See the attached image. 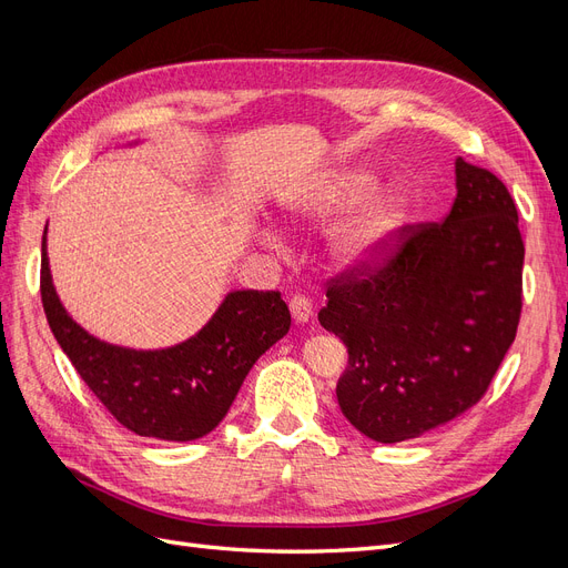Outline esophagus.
<instances>
[{"instance_id": "esophagus-1", "label": "esophagus", "mask_w": 568, "mask_h": 568, "mask_svg": "<svg viewBox=\"0 0 568 568\" xmlns=\"http://www.w3.org/2000/svg\"><path fill=\"white\" fill-rule=\"evenodd\" d=\"M290 314L295 318V323H308V318L314 316V304L302 295H295L290 300Z\"/></svg>"}]
</instances>
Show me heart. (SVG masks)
Returning <instances> with one entry per match:
<instances>
[{"label":"heart","mask_w":568,"mask_h":568,"mask_svg":"<svg viewBox=\"0 0 568 568\" xmlns=\"http://www.w3.org/2000/svg\"><path fill=\"white\" fill-rule=\"evenodd\" d=\"M346 209L325 231L323 252L333 268L368 271L382 264L404 237L413 219V197L398 184L377 186L363 168H335L281 197V212L295 224H323Z\"/></svg>","instance_id":"obj_1"}]
</instances>
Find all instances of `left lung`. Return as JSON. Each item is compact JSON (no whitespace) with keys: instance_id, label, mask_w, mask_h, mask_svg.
I'll use <instances>...</instances> for the list:
<instances>
[{"instance_id":"8db88e82","label":"left lung","mask_w":568,"mask_h":568,"mask_svg":"<svg viewBox=\"0 0 568 568\" xmlns=\"http://www.w3.org/2000/svg\"><path fill=\"white\" fill-rule=\"evenodd\" d=\"M455 203L410 233L379 271L327 290L318 321L349 365L344 417L373 442L423 436L488 389L521 314L524 243L515 200L488 170L455 158Z\"/></svg>"}]
</instances>
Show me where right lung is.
Here are the masks:
<instances>
[{
  "label": "right lung",
  "mask_w": 568,
  "mask_h": 568,
  "mask_svg": "<svg viewBox=\"0 0 568 568\" xmlns=\"http://www.w3.org/2000/svg\"><path fill=\"white\" fill-rule=\"evenodd\" d=\"M139 141H132L134 145ZM42 304L53 337L87 387L130 432L195 442L226 417L250 368L290 331L278 292L231 290L200 331L164 349L99 339L68 314L53 287L42 235Z\"/></svg>",
  "instance_id": "1"
}]
</instances>
